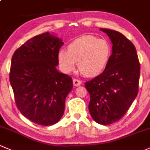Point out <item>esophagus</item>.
Returning <instances> with one entry per match:
<instances>
[{"label": "esophagus", "mask_w": 150, "mask_h": 150, "mask_svg": "<svg viewBox=\"0 0 150 150\" xmlns=\"http://www.w3.org/2000/svg\"><path fill=\"white\" fill-rule=\"evenodd\" d=\"M81 81H80V80L76 79H73V84H74V86H79V85L81 84Z\"/></svg>", "instance_id": "esophagus-1"}]
</instances>
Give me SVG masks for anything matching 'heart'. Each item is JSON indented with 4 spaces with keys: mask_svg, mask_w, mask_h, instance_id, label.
<instances>
[{
    "mask_svg": "<svg viewBox=\"0 0 150 150\" xmlns=\"http://www.w3.org/2000/svg\"><path fill=\"white\" fill-rule=\"evenodd\" d=\"M112 54V48L107 40L94 36H83L71 42L68 51L61 50L58 53V62L63 71H72L76 62L83 74L92 76L101 73L107 65Z\"/></svg>",
    "mask_w": 150,
    "mask_h": 150,
    "instance_id": "1",
    "label": "heart"
}]
</instances>
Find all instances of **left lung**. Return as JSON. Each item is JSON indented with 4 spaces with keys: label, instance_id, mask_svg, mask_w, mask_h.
<instances>
[{
    "label": "left lung",
    "instance_id": "8db88e82",
    "mask_svg": "<svg viewBox=\"0 0 150 150\" xmlns=\"http://www.w3.org/2000/svg\"><path fill=\"white\" fill-rule=\"evenodd\" d=\"M112 43V54L102 74L85 83L90 94L88 110L95 122L109 125L120 120L138 92L140 65L131 41L116 30L99 28Z\"/></svg>",
    "mask_w": 150,
    "mask_h": 150
}]
</instances>
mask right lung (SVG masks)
Masks as SVG:
<instances>
[{
  "instance_id": "add662e5",
  "label": "right lung",
  "mask_w": 150,
  "mask_h": 150,
  "mask_svg": "<svg viewBox=\"0 0 150 150\" xmlns=\"http://www.w3.org/2000/svg\"><path fill=\"white\" fill-rule=\"evenodd\" d=\"M64 42L49 32L33 37L13 54L10 82L18 109L25 117L51 126L62 117L72 79L57 70Z\"/></svg>"
}]
</instances>
